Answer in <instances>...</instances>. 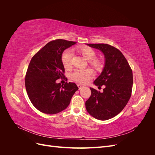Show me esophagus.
Wrapping results in <instances>:
<instances>
[{
	"mask_svg": "<svg viewBox=\"0 0 155 155\" xmlns=\"http://www.w3.org/2000/svg\"><path fill=\"white\" fill-rule=\"evenodd\" d=\"M78 88H79V90H80V89H81L82 88H83V87H84V86H83L82 85H80V84H78Z\"/></svg>",
	"mask_w": 155,
	"mask_h": 155,
	"instance_id": "1",
	"label": "esophagus"
}]
</instances>
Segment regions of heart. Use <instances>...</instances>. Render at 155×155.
Returning a JSON list of instances; mask_svg holds the SVG:
<instances>
[{
    "mask_svg": "<svg viewBox=\"0 0 155 155\" xmlns=\"http://www.w3.org/2000/svg\"><path fill=\"white\" fill-rule=\"evenodd\" d=\"M78 51L83 58L88 61L92 67L96 70H100L104 66L102 60L96 58V52L92 48L88 46H79L77 48ZM72 52L71 50H65L61 56V61L64 67L70 69L72 67ZM93 77V72L91 69L76 70L72 74V78L74 81L80 83H86Z\"/></svg>",
    "mask_w": 155,
    "mask_h": 155,
    "instance_id": "obj_1",
    "label": "heart"
}]
</instances>
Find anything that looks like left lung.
Wrapping results in <instances>:
<instances>
[{
  "label": "left lung",
  "instance_id": "1",
  "mask_svg": "<svg viewBox=\"0 0 155 155\" xmlns=\"http://www.w3.org/2000/svg\"><path fill=\"white\" fill-rule=\"evenodd\" d=\"M104 54L105 64L94 84L101 87L100 92L91 88V96L85 102L87 112L100 120H107L118 114L127 104L133 88V72L121 51L107 44H87Z\"/></svg>",
  "mask_w": 155,
  "mask_h": 155
}]
</instances>
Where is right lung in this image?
Wrapping results in <instances>:
<instances>
[{
	"mask_svg": "<svg viewBox=\"0 0 155 155\" xmlns=\"http://www.w3.org/2000/svg\"><path fill=\"white\" fill-rule=\"evenodd\" d=\"M76 43L63 39L50 41L30 61L25 78L26 92L33 105L43 113L55 114L67 109L79 89L74 83L63 85L56 82L64 77L63 51Z\"/></svg>",
	"mask_w": 155,
	"mask_h": 155,
	"instance_id": "add662e5",
	"label": "right lung"
}]
</instances>
